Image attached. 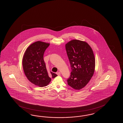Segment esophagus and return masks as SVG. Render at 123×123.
I'll list each match as a JSON object with an SVG mask.
<instances>
[{
  "instance_id": "34e87169",
  "label": "esophagus",
  "mask_w": 123,
  "mask_h": 123,
  "mask_svg": "<svg viewBox=\"0 0 123 123\" xmlns=\"http://www.w3.org/2000/svg\"><path fill=\"white\" fill-rule=\"evenodd\" d=\"M56 74L58 75V76H60L61 75V73L60 72H57V73H56Z\"/></svg>"
}]
</instances>
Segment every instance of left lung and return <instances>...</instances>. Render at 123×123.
Segmentation results:
<instances>
[{
  "instance_id": "1",
  "label": "left lung",
  "mask_w": 123,
  "mask_h": 123,
  "mask_svg": "<svg viewBox=\"0 0 123 123\" xmlns=\"http://www.w3.org/2000/svg\"><path fill=\"white\" fill-rule=\"evenodd\" d=\"M71 72L68 84L76 90L85 86L94 73L95 58L92 48L86 42L72 40L65 45Z\"/></svg>"
}]
</instances>
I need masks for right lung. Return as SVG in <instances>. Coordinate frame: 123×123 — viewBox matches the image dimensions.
<instances>
[{"mask_svg": "<svg viewBox=\"0 0 123 123\" xmlns=\"http://www.w3.org/2000/svg\"><path fill=\"white\" fill-rule=\"evenodd\" d=\"M49 45L44 42H35L28 47L22 60L24 71L27 78L31 83L40 87L47 86L51 81L43 60L45 51ZM50 74L52 78L57 76L51 72Z\"/></svg>", "mask_w": 123, "mask_h": 123, "instance_id": "add662e5", "label": "right lung"}]
</instances>
